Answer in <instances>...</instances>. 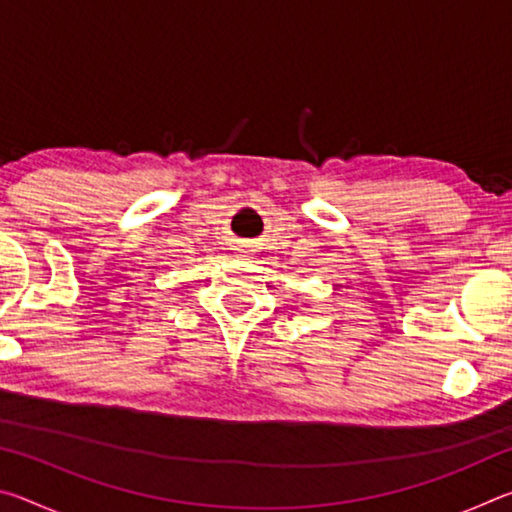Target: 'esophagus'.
Returning <instances> with one entry per match:
<instances>
[{
  "label": "esophagus",
  "instance_id": "esophagus-1",
  "mask_svg": "<svg viewBox=\"0 0 512 512\" xmlns=\"http://www.w3.org/2000/svg\"><path fill=\"white\" fill-rule=\"evenodd\" d=\"M244 253H248V250H244Z\"/></svg>",
  "mask_w": 512,
  "mask_h": 512
}]
</instances>
